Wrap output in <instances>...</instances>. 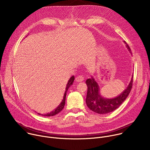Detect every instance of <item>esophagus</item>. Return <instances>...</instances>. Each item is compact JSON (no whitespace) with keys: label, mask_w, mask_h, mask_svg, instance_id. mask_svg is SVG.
Here are the masks:
<instances>
[{"label":"esophagus","mask_w":150,"mask_h":150,"mask_svg":"<svg viewBox=\"0 0 150 150\" xmlns=\"http://www.w3.org/2000/svg\"><path fill=\"white\" fill-rule=\"evenodd\" d=\"M84 80V77L82 75H78L76 78V81L77 82H82Z\"/></svg>","instance_id":"esophagus-1"}]
</instances>
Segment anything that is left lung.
I'll use <instances>...</instances> for the list:
<instances>
[{"label":"left lung","instance_id":"1","mask_svg":"<svg viewBox=\"0 0 150 150\" xmlns=\"http://www.w3.org/2000/svg\"><path fill=\"white\" fill-rule=\"evenodd\" d=\"M126 47L130 53L131 49L126 42L123 41ZM133 82V75L131 81L126 88L119 96L112 98L103 97L100 93V87L94 78L91 76L86 80V84L88 87L87 94L86 97V104L88 108L94 112L98 114H107L110 113L116 109L123 103L126 98L129 96Z\"/></svg>","mask_w":150,"mask_h":150}]
</instances>
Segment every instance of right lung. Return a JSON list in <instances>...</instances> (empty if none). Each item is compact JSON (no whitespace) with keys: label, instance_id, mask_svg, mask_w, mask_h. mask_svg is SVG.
Here are the masks:
<instances>
[{"label":"right lung","instance_id":"obj_1","mask_svg":"<svg viewBox=\"0 0 150 150\" xmlns=\"http://www.w3.org/2000/svg\"><path fill=\"white\" fill-rule=\"evenodd\" d=\"M75 79V76L73 75L72 76L70 79H69L68 83L67 85V87H66V89H65V94H64L63 96V98L62 101H61V103L59 104V105L57 107V108L53 111H52L50 113H48L47 114H40L38 113V115H41V116H54L56 115H57V113H59L60 112H61L62 110V109L64 108V105L65 104V100H66V96H67V93L69 89V88L71 87V85H72L74 83Z\"/></svg>","mask_w":150,"mask_h":150}]
</instances>
